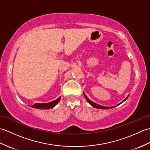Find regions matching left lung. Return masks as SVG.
<instances>
[{"mask_svg": "<svg viewBox=\"0 0 150 150\" xmlns=\"http://www.w3.org/2000/svg\"><path fill=\"white\" fill-rule=\"evenodd\" d=\"M84 97H85V98H86V99L87 100V101L88 102V103H90V104L91 105V106H93V107H94V108H99V109H110V108H112L115 107V106H113V107H104V106H100V105L97 104H95V103H93V102H92V101H91V100H90V99H89V98H88L86 96V95H85L84 93ZM128 96L127 97V98H126V99L124 100H126L127 99V98H128ZM124 101H123V102H124ZM121 103H120V104H121Z\"/></svg>", "mask_w": 150, "mask_h": 150, "instance_id": "left-lung-1", "label": "left lung"}]
</instances>
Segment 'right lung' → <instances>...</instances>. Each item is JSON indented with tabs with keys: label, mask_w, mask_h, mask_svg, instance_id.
Instances as JSON below:
<instances>
[{
	"label": "right lung",
	"mask_w": 150,
	"mask_h": 150,
	"mask_svg": "<svg viewBox=\"0 0 150 150\" xmlns=\"http://www.w3.org/2000/svg\"><path fill=\"white\" fill-rule=\"evenodd\" d=\"M60 100V97L58 98L55 100H53L51 103H36L33 106H31V107L34 108H37V109H42V110H45V109H50V108H52L54 106L59 103V102Z\"/></svg>",
	"instance_id": "right-lung-1"
}]
</instances>
